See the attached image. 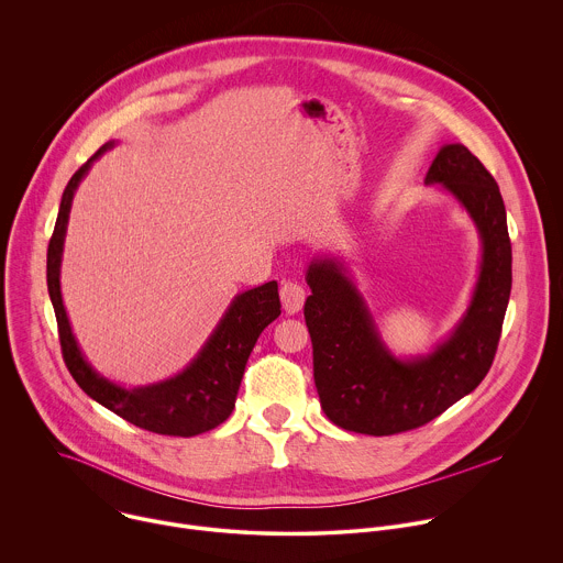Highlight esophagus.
I'll return each instance as SVG.
<instances>
[{
	"label": "esophagus",
	"mask_w": 563,
	"mask_h": 563,
	"mask_svg": "<svg viewBox=\"0 0 563 563\" xmlns=\"http://www.w3.org/2000/svg\"><path fill=\"white\" fill-rule=\"evenodd\" d=\"M279 297H282V306L288 314H295L303 308V301H306V290L301 284L297 282H284L282 288H279Z\"/></svg>",
	"instance_id": "esophagus-1"
}]
</instances>
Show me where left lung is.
<instances>
[{
	"instance_id": "1",
	"label": "left lung",
	"mask_w": 563,
	"mask_h": 563,
	"mask_svg": "<svg viewBox=\"0 0 563 563\" xmlns=\"http://www.w3.org/2000/svg\"><path fill=\"white\" fill-rule=\"evenodd\" d=\"M424 185H440L473 220L479 275L466 312L429 354L398 358L343 260L314 257L303 317L312 339L314 385L323 413L341 429L391 435L422 427L471 394L495 358L510 297V240L497 183L460 143L440 147Z\"/></svg>"
}]
</instances>
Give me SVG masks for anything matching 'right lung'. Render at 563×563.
Instances as JSON below:
<instances>
[{
  "label": "right lung",
  "mask_w": 563,
  "mask_h": 563,
  "mask_svg": "<svg viewBox=\"0 0 563 563\" xmlns=\"http://www.w3.org/2000/svg\"><path fill=\"white\" fill-rule=\"evenodd\" d=\"M110 147H114L112 141L106 143L70 178L62 196L55 233L48 244V292L57 314L64 361L79 387L117 416L154 433L191 438L222 424L231 416L246 361L264 328L282 314L277 282H268L240 292L222 314L220 323L216 325L198 356L176 376L154 385L130 389L101 376L88 363L75 339L64 306L59 277L75 191L90 172L92 163L101 158Z\"/></svg>",
  "instance_id": "add662e5"
}]
</instances>
